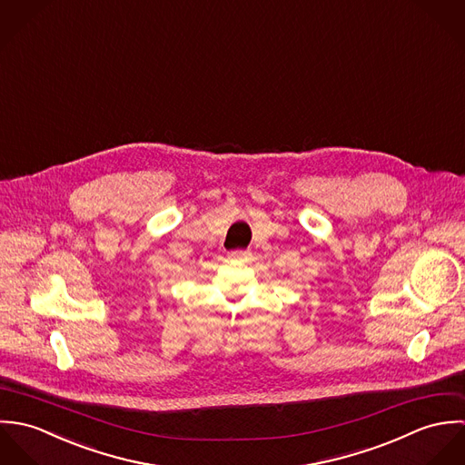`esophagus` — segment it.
<instances>
[{
  "mask_svg": "<svg viewBox=\"0 0 465 465\" xmlns=\"http://www.w3.org/2000/svg\"><path fill=\"white\" fill-rule=\"evenodd\" d=\"M249 256H251L249 251H234L229 254V260L231 262H245Z\"/></svg>",
  "mask_w": 465,
  "mask_h": 465,
  "instance_id": "34e87169",
  "label": "esophagus"
}]
</instances>
